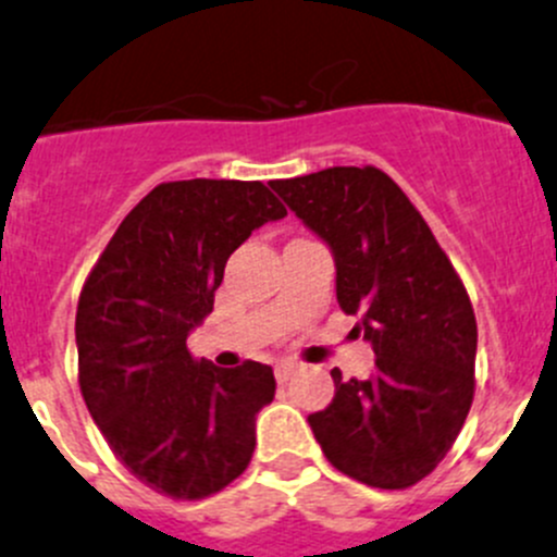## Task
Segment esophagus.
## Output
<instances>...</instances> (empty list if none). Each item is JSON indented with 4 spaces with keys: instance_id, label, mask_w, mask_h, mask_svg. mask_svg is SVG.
<instances>
[{
    "instance_id": "esophagus-1",
    "label": "esophagus",
    "mask_w": 557,
    "mask_h": 557,
    "mask_svg": "<svg viewBox=\"0 0 557 557\" xmlns=\"http://www.w3.org/2000/svg\"><path fill=\"white\" fill-rule=\"evenodd\" d=\"M296 370H299V364H294V361H280V364L274 367V375H277L280 383H285Z\"/></svg>"
}]
</instances>
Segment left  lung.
I'll return each instance as SVG.
<instances>
[{
    "label": "left lung",
    "instance_id": "8db88e82",
    "mask_svg": "<svg viewBox=\"0 0 557 557\" xmlns=\"http://www.w3.org/2000/svg\"><path fill=\"white\" fill-rule=\"evenodd\" d=\"M321 236L337 267V301L375 350L367 381L334 367V399L307 416L337 471L405 490L435 471L473 403L476 315L424 218L381 169L334 165L272 182Z\"/></svg>",
    "mask_w": 557,
    "mask_h": 557
}]
</instances>
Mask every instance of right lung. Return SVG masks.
Listing matches in <instances>:
<instances>
[{
  "label": "right lung",
  "instance_id": "add662e5",
  "mask_svg": "<svg viewBox=\"0 0 557 557\" xmlns=\"http://www.w3.org/2000/svg\"><path fill=\"white\" fill-rule=\"evenodd\" d=\"M285 214L261 182H165L122 220L81 290L86 408L119 462L174 500L220 493L250 466L272 367L223 370L193 359L187 337L212 312L231 252Z\"/></svg>",
  "mask_w": 557,
  "mask_h": 557
}]
</instances>
